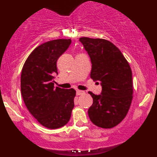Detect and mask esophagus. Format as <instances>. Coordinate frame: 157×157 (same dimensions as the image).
Instances as JSON below:
<instances>
[{
	"label": "esophagus",
	"instance_id": "34e87169",
	"mask_svg": "<svg viewBox=\"0 0 157 157\" xmlns=\"http://www.w3.org/2000/svg\"><path fill=\"white\" fill-rule=\"evenodd\" d=\"M76 94H77V95H82V94H84V91H80V90H77Z\"/></svg>",
	"mask_w": 157,
	"mask_h": 157
}]
</instances>
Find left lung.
Returning <instances> with one entry per match:
<instances>
[{
  "label": "left lung",
  "mask_w": 157,
  "mask_h": 157,
  "mask_svg": "<svg viewBox=\"0 0 157 157\" xmlns=\"http://www.w3.org/2000/svg\"><path fill=\"white\" fill-rule=\"evenodd\" d=\"M80 41L91 59V78L102 86L101 94L89 91L93 98L89 117L95 125L111 128L122 121L130 109L133 98L131 67L110 41L89 37H80Z\"/></svg>",
  "instance_id": "1"
}]
</instances>
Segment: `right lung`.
Listing matches in <instances>:
<instances>
[{
    "mask_svg": "<svg viewBox=\"0 0 157 157\" xmlns=\"http://www.w3.org/2000/svg\"><path fill=\"white\" fill-rule=\"evenodd\" d=\"M71 43V39H58L40 45L29 56L21 72V94L27 109L50 129L66 125L75 106V89L54 86L58 75L57 61Z\"/></svg>",
    "mask_w": 157,
    "mask_h": 157,
    "instance_id": "1",
    "label": "right lung"
}]
</instances>
